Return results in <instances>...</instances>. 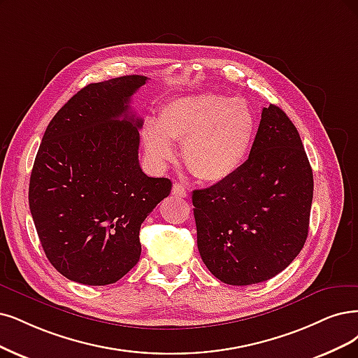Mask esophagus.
Returning a JSON list of instances; mask_svg holds the SVG:
<instances>
[{"mask_svg":"<svg viewBox=\"0 0 358 358\" xmlns=\"http://www.w3.org/2000/svg\"><path fill=\"white\" fill-rule=\"evenodd\" d=\"M172 194L177 196V197H187V196H189V192L186 190V187L182 186V184L176 182L174 187H172Z\"/></svg>","mask_w":358,"mask_h":358,"instance_id":"esophagus-1","label":"esophagus"}]
</instances>
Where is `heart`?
<instances>
[{
    "label": "heart",
    "instance_id": "1",
    "mask_svg": "<svg viewBox=\"0 0 358 358\" xmlns=\"http://www.w3.org/2000/svg\"><path fill=\"white\" fill-rule=\"evenodd\" d=\"M257 134V116L243 99L196 94L166 103L156 124L148 122L141 137L145 155L161 166L172 161L171 143L182 144V162L205 184L226 181L242 168Z\"/></svg>",
    "mask_w": 358,
    "mask_h": 358
}]
</instances>
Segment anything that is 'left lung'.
<instances>
[{"label":"left lung","instance_id":"1","mask_svg":"<svg viewBox=\"0 0 358 358\" xmlns=\"http://www.w3.org/2000/svg\"><path fill=\"white\" fill-rule=\"evenodd\" d=\"M313 189L298 129L270 104L242 168L193 192L197 249L208 270L233 286L266 282L283 271L307 241Z\"/></svg>","mask_w":358,"mask_h":358}]
</instances>
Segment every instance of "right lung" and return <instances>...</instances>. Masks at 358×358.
Returning <instances> with one entry per match:
<instances>
[{"label": "right lung", "instance_id": "add662e5", "mask_svg": "<svg viewBox=\"0 0 358 358\" xmlns=\"http://www.w3.org/2000/svg\"><path fill=\"white\" fill-rule=\"evenodd\" d=\"M148 76L90 84L48 124L29 181V208L44 252L66 279L117 282L140 259V227L171 193L138 164L143 119L129 110Z\"/></svg>", "mask_w": 358, "mask_h": 358}]
</instances>
